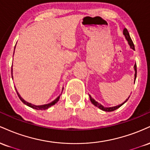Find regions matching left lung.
Returning <instances> with one entry per match:
<instances>
[{
  "label": "left lung",
  "instance_id": "left-lung-1",
  "mask_svg": "<svg viewBox=\"0 0 150 150\" xmlns=\"http://www.w3.org/2000/svg\"><path fill=\"white\" fill-rule=\"evenodd\" d=\"M123 34L125 35V39H127V41L128 42V44L130 46V48H132V49L135 50V46H134V44L133 42H132L131 38H130V34H129V32L128 31L127 29H124V30H123ZM134 68H135V79H136V77H137V65H136V64L135 65V66H134ZM89 98H90V100L91 101H92V103L94 105V106H96L97 107H98L99 108H100V109L103 110V111H108V112H110V111H115V110H116L117 108H118L119 107H120V106H122L123 104H125V102H126L127 101H128V99H126V101H125L124 103H123V104L118 105V106H113V107H104V106H102V105H101L100 104H99V103L97 102V101H96L95 100H94L93 98H92V97H91L90 95H89Z\"/></svg>",
  "mask_w": 150,
  "mask_h": 150
}]
</instances>
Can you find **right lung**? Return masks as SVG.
Masks as SVG:
<instances>
[{"mask_svg": "<svg viewBox=\"0 0 150 150\" xmlns=\"http://www.w3.org/2000/svg\"><path fill=\"white\" fill-rule=\"evenodd\" d=\"M11 73H12V75H13V68H11ZM12 77H13V76H12ZM16 92H17V90H16ZM17 94H18V97H19V98H20V100H21V101H22V102L24 103V104L27 105V106H30V107H31V108H34V109H37V110H45V109H47V108H49L50 107V106H53V105H54L55 104H56V103H57L58 101L59 100V98H60V96H59V97H58L57 98H56V99H55L54 101H53L52 102L49 103V104H48L41 105V106H35V105L30 104V103L27 102V101L24 100V99H22V98L21 97H20V95L18 94V92H17Z\"/></svg>", "mask_w": 150, "mask_h": 150, "instance_id": "right-lung-1", "label": "right lung"}]
</instances>
